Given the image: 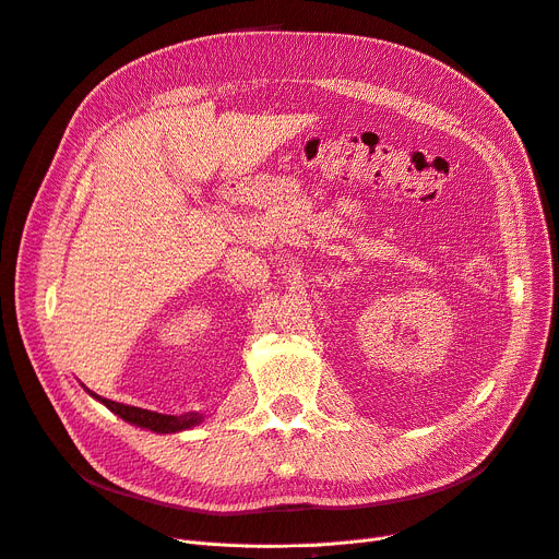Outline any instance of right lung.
I'll use <instances>...</instances> for the list:
<instances>
[{
    "label": "right lung",
    "mask_w": 559,
    "mask_h": 559,
    "mask_svg": "<svg viewBox=\"0 0 559 559\" xmlns=\"http://www.w3.org/2000/svg\"><path fill=\"white\" fill-rule=\"evenodd\" d=\"M92 396H96L100 404H105L111 413L119 415L121 419L135 424V427L155 431V433H178L197 427L202 421V415L197 413H188V415H163V413H153V411H144V408H135V406H126V404H117V401L103 399L98 394L92 392Z\"/></svg>",
    "instance_id": "right-lung-1"
}]
</instances>
